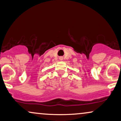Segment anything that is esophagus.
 Masks as SVG:
<instances>
[{
	"label": "esophagus",
	"instance_id": "1",
	"mask_svg": "<svg viewBox=\"0 0 121 121\" xmlns=\"http://www.w3.org/2000/svg\"><path fill=\"white\" fill-rule=\"evenodd\" d=\"M63 58L62 57H59V59H60V60H63Z\"/></svg>",
	"mask_w": 121,
	"mask_h": 121
}]
</instances>
